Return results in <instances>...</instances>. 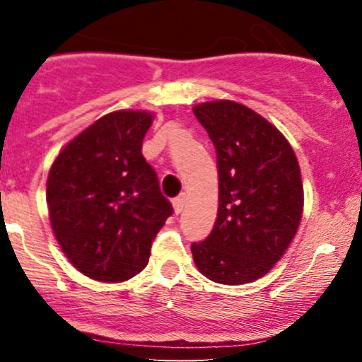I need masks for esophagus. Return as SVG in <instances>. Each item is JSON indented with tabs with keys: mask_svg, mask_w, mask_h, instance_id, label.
Wrapping results in <instances>:
<instances>
[{
	"mask_svg": "<svg viewBox=\"0 0 362 362\" xmlns=\"http://www.w3.org/2000/svg\"><path fill=\"white\" fill-rule=\"evenodd\" d=\"M172 202H173V209H175V213H177V214L182 213V209H184L185 202H187V195H185V194L177 195V197L173 199Z\"/></svg>",
	"mask_w": 362,
	"mask_h": 362,
	"instance_id": "obj_1",
	"label": "esophagus"
}]
</instances>
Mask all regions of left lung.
<instances>
[{"mask_svg":"<svg viewBox=\"0 0 362 362\" xmlns=\"http://www.w3.org/2000/svg\"><path fill=\"white\" fill-rule=\"evenodd\" d=\"M218 155L219 207L204 242L192 243L197 269L219 284L265 276L288 250L303 214L300 165L269 120L231 100L194 107Z\"/></svg>","mask_w":362,"mask_h":362,"instance_id":"1","label":"left lung"}]
</instances>
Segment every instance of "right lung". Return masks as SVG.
Returning a JSON list of instances; mask_svg holds the SVG:
<instances>
[{
    "instance_id": "add662e5",
    "label": "right lung",
    "mask_w": 362,
    "mask_h": 362,
    "mask_svg": "<svg viewBox=\"0 0 362 362\" xmlns=\"http://www.w3.org/2000/svg\"><path fill=\"white\" fill-rule=\"evenodd\" d=\"M151 122L149 112L103 115L62 148L49 172L54 235L74 267L95 281H127L143 271L173 213L141 153Z\"/></svg>"
}]
</instances>
